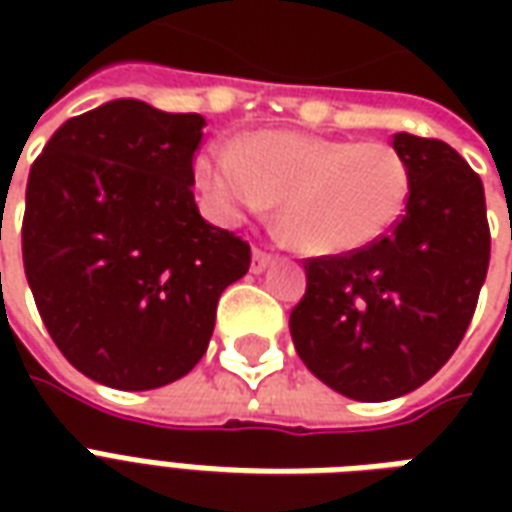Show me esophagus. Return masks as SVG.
<instances>
[{
  "label": "esophagus",
  "instance_id": "34e87169",
  "mask_svg": "<svg viewBox=\"0 0 512 512\" xmlns=\"http://www.w3.org/2000/svg\"><path fill=\"white\" fill-rule=\"evenodd\" d=\"M268 263H271V255H266L263 249H255L252 252V263H249V268H252V274H263L268 268Z\"/></svg>",
  "mask_w": 512,
  "mask_h": 512
}]
</instances>
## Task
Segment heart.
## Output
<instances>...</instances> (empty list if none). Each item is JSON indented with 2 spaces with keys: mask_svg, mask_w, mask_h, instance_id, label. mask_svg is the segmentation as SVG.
Wrapping results in <instances>:
<instances>
[{
  "mask_svg": "<svg viewBox=\"0 0 512 512\" xmlns=\"http://www.w3.org/2000/svg\"><path fill=\"white\" fill-rule=\"evenodd\" d=\"M211 219L238 227L279 197L288 233L310 255H348L384 238L403 216L408 164L384 142H348L299 131H257L194 161Z\"/></svg>",
  "mask_w": 512,
  "mask_h": 512,
  "instance_id": "heart-1",
  "label": "heart"
}]
</instances>
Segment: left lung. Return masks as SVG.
I'll use <instances>...</instances> for the list:
<instances>
[{
    "instance_id": "obj_1",
    "label": "left lung",
    "mask_w": 512,
    "mask_h": 512,
    "mask_svg": "<svg viewBox=\"0 0 512 512\" xmlns=\"http://www.w3.org/2000/svg\"><path fill=\"white\" fill-rule=\"evenodd\" d=\"M411 175L406 213L359 252L304 263L290 312L301 362L334 392L381 403L447 365L488 274L483 180L447 142L395 134Z\"/></svg>"
}]
</instances>
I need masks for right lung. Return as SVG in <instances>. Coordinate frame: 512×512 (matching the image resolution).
I'll list each match as a JSON object with an SVG mask.
<instances>
[{"label":"right lung","instance_id":"add662e5","mask_svg":"<svg viewBox=\"0 0 512 512\" xmlns=\"http://www.w3.org/2000/svg\"><path fill=\"white\" fill-rule=\"evenodd\" d=\"M205 117L117 98L62 123L29 169L24 271L51 340L112 389H158L211 343L249 244L194 202Z\"/></svg>","mask_w":512,"mask_h":512}]
</instances>
